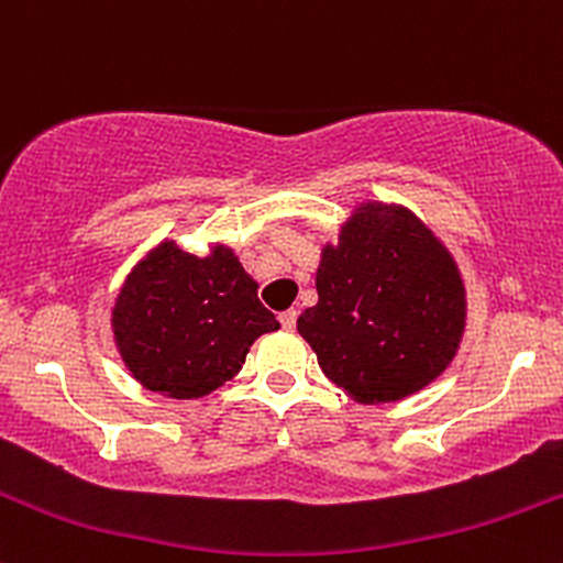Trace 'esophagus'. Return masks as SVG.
Returning a JSON list of instances; mask_svg holds the SVG:
<instances>
[{"instance_id": "obj_1", "label": "esophagus", "mask_w": 563, "mask_h": 563, "mask_svg": "<svg viewBox=\"0 0 563 563\" xmlns=\"http://www.w3.org/2000/svg\"><path fill=\"white\" fill-rule=\"evenodd\" d=\"M280 323H283V329H288V332H291V329L297 327V310H286V313H280Z\"/></svg>"}]
</instances>
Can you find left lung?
Masks as SVG:
<instances>
[{
    "label": "left lung",
    "instance_id": "obj_1",
    "mask_svg": "<svg viewBox=\"0 0 563 563\" xmlns=\"http://www.w3.org/2000/svg\"><path fill=\"white\" fill-rule=\"evenodd\" d=\"M318 305L297 329L323 376L356 402H395L441 376L465 329L450 250L406 207L362 203L321 250Z\"/></svg>",
    "mask_w": 563,
    "mask_h": 563
}]
</instances>
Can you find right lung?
Listing matches in <instances>:
<instances>
[{
  "instance_id": "1",
  "label": "right lung",
  "mask_w": 563,
  "mask_h": 563,
  "mask_svg": "<svg viewBox=\"0 0 563 563\" xmlns=\"http://www.w3.org/2000/svg\"><path fill=\"white\" fill-rule=\"evenodd\" d=\"M111 323L135 382L176 400L223 387L255 338L280 329L234 250L192 255L176 242H161L130 272Z\"/></svg>"
}]
</instances>
